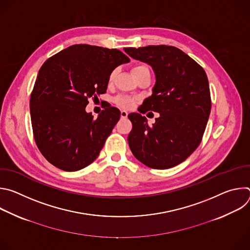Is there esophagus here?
I'll return each instance as SVG.
<instances>
[{"mask_svg": "<svg viewBox=\"0 0 250 250\" xmlns=\"http://www.w3.org/2000/svg\"><path fill=\"white\" fill-rule=\"evenodd\" d=\"M127 112H125V111H122L121 112V117H122V119H125L126 117H127Z\"/></svg>", "mask_w": 250, "mask_h": 250, "instance_id": "34e87169", "label": "esophagus"}]
</instances>
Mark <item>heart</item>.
Returning <instances> with one entry per match:
<instances>
[{
  "label": "heart",
  "instance_id": "1",
  "mask_svg": "<svg viewBox=\"0 0 250 250\" xmlns=\"http://www.w3.org/2000/svg\"><path fill=\"white\" fill-rule=\"evenodd\" d=\"M131 71H132V74L134 75L135 78H137L138 76H140L141 74H144L146 72H150L149 68L145 64H137V65L133 66ZM115 76H116V71H113L112 74L110 75V79H109L110 83H112L114 81ZM115 103L122 109H129L135 104L136 99L134 97H130V96H126V95H119L115 98Z\"/></svg>",
  "mask_w": 250,
  "mask_h": 250
}]
</instances>
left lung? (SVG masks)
Segmentation results:
<instances>
[{
	"mask_svg": "<svg viewBox=\"0 0 250 250\" xmlns=\"http://www.w3.org/2000/svg\"><path fill=\"white\" fill-rule=\"evenodd\" d=\"M132 58L151 65L156 83L141 114L159 113L152 125L131 113L127 141L137 160L152 169H168L187 159L201 144L211 101L205 70L179 48L170 45L128 47Z\"/></svg>",
	"mask_w": 250,
	"mask_h": 250,
	"instance_id": "left-lung-1",
	"label": "left lung"
}]
</instances>
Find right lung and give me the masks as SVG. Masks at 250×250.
I'll use <instances>...</instances> for the list:
<instances>
[{
    "mask_svg": "<svg viewBox=\"0 0 250 250\" xmlns=\"http://www.w3.org/2000/svg\"><path fill=\"white\" fill-rule=\"evenodd\" d=\"M128 61L116 48L75 44L42 64L29 106L35 144L49 163L72 172L99 156L121 112L109 104L94 119L85 108L105 93L113 70Z\"/></svg>",
    "mask_w": 250,
    "mask_h": 250,
    "instance_id": "add662e5",
    "label": "right lung"
}]
</instances>
